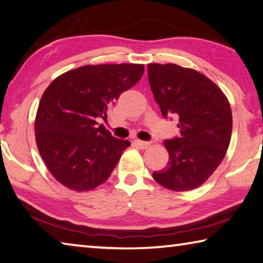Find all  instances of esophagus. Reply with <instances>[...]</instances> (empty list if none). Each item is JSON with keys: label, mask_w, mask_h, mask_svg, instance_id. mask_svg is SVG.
Listing matches in <instances>:
<instances>
[{"label": "esophagus", "mask_w": 263, "mask_h": 263, "mask_svg": "<svg viewBox=\"0 0 263 263\" xmlns=\"http://www.w3.org/2000/svg\"><path fill=\"white\" fill-rule=\"evenodd\" d=\"M135 144L139 146V148H141V149H148L149 146L151 145V142H145V141L137 140V141H135Z\"/></svg>", "instance_id": "1"}]
</instances>
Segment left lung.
<instances>
[{"label": "left lung", "mask_w": 263, "mask_h": 263, "mask_svg": "<svg viewBox=\"0 0 263 263\" xmlns=\"http://www.w3.org/2000/svg\"><path fill=\"white\" fill-rule=\"evenodd\" d=\"M148 78L164 118L179 117L180 136L164 141L170 159L153 177L173 192L200 187L219 166L232 133L231 106L203 73L174 63H149Z\"/></svg>", "instance_id": "1"}]
</instances>
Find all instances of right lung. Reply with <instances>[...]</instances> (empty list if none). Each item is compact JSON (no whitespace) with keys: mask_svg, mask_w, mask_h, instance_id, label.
<instances>
[{"mask_svg":"<svg viewBox=\"0 0 263 263\" xmlns=\"http://www.w3.org/2000/svg\"><path fill=\"white\" fill-rule=\"evenodd\" d=\"M143 64H87L62 73L45 90L34 120L35 142L50 174L76 192L107 180L130 142L118 140L97 118L141 80Z\"/></svg>","mask_w":263,"mask_h":263,"instance_id":"1","label":"right lung"}]
</instances>
